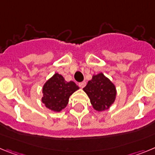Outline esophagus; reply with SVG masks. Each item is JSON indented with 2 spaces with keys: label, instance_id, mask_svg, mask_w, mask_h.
<instances>
[{
  "label": "esophagus",
  "instance_id": "esophagus-1",
  "mask_svg": "<svg viewBox=\"0 0 155 155\" xmlns=\"http://www.w3.org/2000/svg\"><path fill=\"white\" fill-rule=\"evenodd\" d=\"M86 86V82H81V83H79V87H80V88H83V87H85Z\"/></svg>",
  "mask_w": 155,
  "mask_h": 155
}]
</instances>
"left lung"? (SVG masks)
<instances>
[{
  "instance_id": "obj_1",
  "label": "left lung",
  "mask_w": 155,
  "mask_h": 155,
  "mask_svg": "<svg viewBox=\"0 0 155 155\" xmlns=\"http://www.w3.org/2000/svg\"><path fill=\"white\" fill-rule=\"evenodd\" d=\"M83 91L90 98L94 109L97 111L110 108L115 102L117 94L115 84L102 72L93 75Z\"/></svg>"
}]
</instances>
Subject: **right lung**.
Returning a JSON list of instances; mask_svg holds the SVG:
<instances>
[{"instance_id": "obj_1", "label": "right lung", "mask_w": 155, "mask_h": 155, "mask_svg": "<svg viewBox=\"0 0 155 155\" xmlns=\"http://www.w3.org/2000/svg\"><path fill=\"white\" fill-rule=\"evenodd\" d=\"M79 89L73 81H65L61 75L55 73L43 86L41 101L51 111L60 112L68 104L69 97Z\"/></svg>"}]
</instances>
